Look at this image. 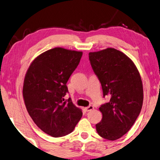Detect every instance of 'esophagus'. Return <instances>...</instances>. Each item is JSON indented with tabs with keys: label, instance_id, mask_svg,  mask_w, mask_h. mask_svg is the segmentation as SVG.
I'll use <instances>...</instances> for the list:
<instances>
[{
	"label": "esophagus",
	"instance_id": "esophagus-1",
	"mask_svg": "<svg viewBox=\"0 0 160 160\" xmlns=\"http://www.w3.org/2000/svg\"><path fill=\"white\" fill-rule=\"evenodd\" d=\"M93 109H94V107H93V106H92V105H90V106H88V107H86V110H87V112H90Z\"/></svg>",
	"mask_w": 160,
	"mask_h": 160
}]
</instances>
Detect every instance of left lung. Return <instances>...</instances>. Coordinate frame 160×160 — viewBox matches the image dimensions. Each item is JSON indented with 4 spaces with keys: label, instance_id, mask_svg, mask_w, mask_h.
I'll return each mask as SVG.
<instances>
[{
    "label": "left lung",
    "instance_id": "obj_1",
    "mask_svg": "<svg viewBox=\"0 0 160 160\" xmlns=\"http://www.w3.org/2000/svg\"><path fill=\"white\" fill-rule=\"evenodd\" d=\"M88 57L109 102L101 105L102 119L96 124L97 133L113 141L133 126L143 104V86L136 66L124 53L113 48L90 52Z\"/></svg>",
    "mask_w": 160,
    "mask_h": 160
}]
</instances>
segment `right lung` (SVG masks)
<instances>
[{"instance_id":"obj_1","label":"right lung","mask_w":160,"mask_h":160,"mask_svg":"<svg viewBox=\"0 0 160 160\" xmlns=\"http://www.w3.org/2000/svg\"><path fill=\"white\" fill-rule=\"evenodd\" d=\"M82 54L60 47L50 49L37 56L26 73L23 97L27 111L38 128L51 137L70 134L82 117L71 98H63Z\"/></svg>"}]
</instances>
